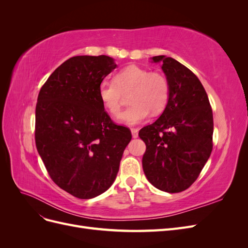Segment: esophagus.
Masks as SVG:
<instances>
[{
    "label": "esophagus",
    "mask_w": 248,
    "mask_h": 248,
    "mask_svg": "<svg viewBox=\"0 0 248 248\" xmlns=\"http://www.w3.org/2000/svg\"><path fill=\"white\" fill-rule=\"evenodd\" d=\"M131 134H132V138L137 139L139 137V130L137 128H131Z\"/></svg>",
    "instance_id": "34e87169"
}]
</instances>
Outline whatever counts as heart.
<instances>
[{"label": "heart", "instance_id": "obj_1", "mask_svg": "<svg viewBox=\"0 0 248 248\" xmlns=\"http://www.w3.org/2000/svg\"><path fill=\"white\" fill-rule=\"evenodd\" d=\"M130 94L131 106L120 116L125 125H137L149 117L150 111L159 115L166 109L170 95V82L163 73L130 65L120 70L114 81L103 80L98 86V98L111 116L117 117L122 108L124 95Z\"/></svg>", "mask_w": 248, "mask_h": 248}]
</instances>
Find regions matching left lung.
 <instances>
[{
    "instance_id": "1",
    "label": "left lung",
    "mask_w": 248,
    "mask_h": 248,
    "mask_svg": "<svg viewBox=\"0 0 248 248\" xmlns=\"http://www.w3.org/2000/svg\"><path fill=\"white\" fill-rule=\"evenodd\" d=\"M170 82V100L153 124L140 130L145 141L142 170L149 182L162 191L188 188L200 176L213 148V114L198 77L183 64L156 56Z\"/></svg>"
}]
</instances>
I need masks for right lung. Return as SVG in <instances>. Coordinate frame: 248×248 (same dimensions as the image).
<instances>
[{"instance_id":"add662e5","label":"right lung","mask_w":248,"mask_h":248,"mask_svg":"<svg viewBox=\"0 0 248 248\" xmlns=\"http://www.w3.org/2000/svg\"><path fill=\"white\" fill-rule=\"evenodd\" d=\"M116 67L104 55L72 57L50 74L37 99V150L52 181L78 199L109 188L131 140L98 98L99 84Z\"/></svg>"}]
</instances>
